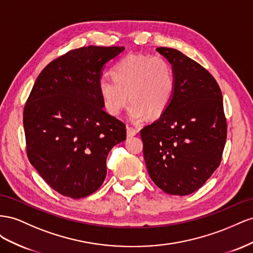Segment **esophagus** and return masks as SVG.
Returning <instances> with one entry per match:
<instances>
[{
    "label": "esophagus",
    "instance_id": "34e87169",
    "mask_svg": "<svg viewBox=\"0 0 253 253\" xmlns=\"http://www.w3.org/2000/svg\"><path fill=\"white\" fill-rule=\"evenodd\" d=\"M138 129L131 127V126H128L127 127V136H134L136 133H138Z\"/></svg>",
    "mask_w": 253,
    "mask_h": 253
}]
</instances>
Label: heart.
<instances>
[{
    "mask_svg": "<svg viewBox=\"0 0 253 253\" xmlns=\"http://www.w3.org/2000/svg\"><path fill=\"white\" fill-rule=\"evenodd\" d=\"M97 89L105 109L114 117L121 114L129 96V118L139 122L167 110L174 95L175 74L160 55H129L112 67L111 78L99 79Z\"/></svg>",
    "mask_w": 253,
    "mask_h": 253,
    "instance_id": "1",
    "label": "heart"
}]
</instances>
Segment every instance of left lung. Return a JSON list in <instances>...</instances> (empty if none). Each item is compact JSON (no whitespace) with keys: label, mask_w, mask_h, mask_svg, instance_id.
I'll return each mask as SVG.
<instances>
[{"label":"left lung","mask_w":253,"mask_h":253,"mask_svg":"<svg viewBox=\"0 0 253 253\" xmlns=\"http://www.w3.org/2000/svg\"><path fill=\"white\" fill-rule=\"evenodd\" d=\"M171 64L175 91L161 117L141 129L148 175L157 186L184 196L219 167L227 139L222 95L215 78L179 50L158 47Z\"/></svg>","instance_id":"1"}]
</instances>
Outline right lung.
I'll return each instance as SVG.
<instances>
[{"label":"right lung","mask_w":253,"mask_h":253,"mask_svg":"<svg viewBox=\"0 0 253 253\" xmlns=\"http://www.w3.org/2000/svg\"><path fill=\"white\" fill-rule=\"evenodd\" d=\"M123 46H84L49 62L23 111L26 153L53 190L79 199L103 184L106 159L126 139V126L104 110L97 84Z\"/></svg>","instance_id":"obj_1"}]
</instances>
